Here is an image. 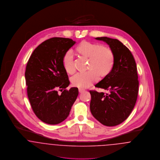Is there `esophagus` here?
I'll use <instances>...</instances> for the list:
<instances>
[{"label":"esophagus","instance_id":"34e87169","mask_svg":"<svg viewBox=\"0 0 160 160\" xmlns=\"http://www.w3.org/2000/svg\"><path fill=\"white\" fill-rule=\"evenodd\" d=\"M84 91H85V90L83 89H78V91H79L80 93H82V92H83Z\"/></svg>","mask_w":160,"mask_h":160}]
</instances>
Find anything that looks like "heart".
Listing matches in <instances>:
<instances>
[{
  "label": "heart",
  "mask_w": 160,
  "mask_h": 160,
  "mask_svg": "<svg viewBox=\"0 0 160 160\" xmlns=\"http://www.w3.org/2000/svg\"><path fill=\"white\" fill-rule=\"evenodd\" d=\"M76 50L82 57L89 59V71L78 73L72 77L71 82L74 86L81 89L87 88L96 82L98 77L104 78L110 72L113 65V54L109 47L83 41L77 47ZM63 65L67 73L72 74L75 72L71 51L69 50L64 54Z\"/></svg>",
  "instance_id": "obj_1"
}]
</instances>
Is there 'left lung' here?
<instances>
[{
	"label": "left lung",
	"instance_id": "1",
	"mask_svg": "<svg viewBox=\"0 0 160 160\" xmlns=\"http://www.w3.org/2000/svg\"><path fill=\"white\" fill-rule=\"evenodd\" d=\"M109 46L113 54L110 72L95 86L110 92L90 91V110L93 116L107 127L116 126L131 113L137 101L138 80L137 66L129 49L118 39L97 37Z\"/></svg>",
	"mask_w": 160,
	"mask_h": 160
}]
</instances>
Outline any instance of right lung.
Listing matches in <instances>:
<instances>
[{
  "mask_svg": "<svg viewBox=\"0 0 160 160\" xmlns=\"http://www.w3.org/2000/svg\"><path fill=\"white\" fill-rule=\"evenodd\" d=\"M75 44L69 38L48 39L35 49L28 62L25 79L28 98L34 113L47 124L65 120L78 95L77 88L65 89L70 82L63 65L64 54ZM58 90L62 92L61 94Z\"/></svg>",
  "mask_w": 160,
  "mask_h": 160,
  "instance_id": "1",
  "label": "right lung"
}]
</instances>
